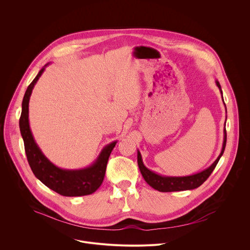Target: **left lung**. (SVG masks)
<instances>
[{"mask_svg":"<svg viewBox=\"0 0 250 250\" xmlns=\"http://www.w3.org/2000/svg\"><path fill=\"white\" fill-rule=\"evenodd\" d=\"M216 84L219 87V89L221 91V94H223L220 83L218 81H216ZM223 100H224V98H223ZM226 145H227V130H226V126H225L223 149H222L221 154L217 158V160L213 162L208 168L205 169L204 171L199 172V173L194 174V175H190V176L169 177V176H161L159 174H156L155 172L150 171L149 169H147L145 166L144 162H142L141 154L138 150H137V164H138L140 173H141L142 177L145 178V180L146 181V183L149 186H151L153 189H155L159 192H176V191L193 190V189H196V188L200 187L208 179V176L213 171V169L216 168L220 158L224 154Z\"/></svg>","mask_w":250,"mask_h":250,"instance_id":"obj_1","label":"left lung"}]
</instances>
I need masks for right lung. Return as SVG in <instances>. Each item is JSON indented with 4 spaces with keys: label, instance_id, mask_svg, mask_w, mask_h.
Listing matches in <instances>:
<instances>
[{
    "label": "right lung",
    "instance_id": "add662e5",
    "mask_svg": "<svg viewBox=\"0 0 250 250\" xmlns=\"http://www.w3.org/2000/svg\"><path fill=\"white\" fill-rule=\"evenodd\" d=\"M46 64L45 66H47ZM45 66L27 87L21 104L20 129L23 139L24 150L28 164L34 176L46 187L65 197L86 196L94 193L103 183L106 163L117 141L106 146L100 153L97 160L89 167L79 170L61 169L51 163L42 152L34 141L28 123V103L32 89L38 82Z\"/></svg>",
    "mask_w": 250,
    "mask_h": 250
}]
</instances>
